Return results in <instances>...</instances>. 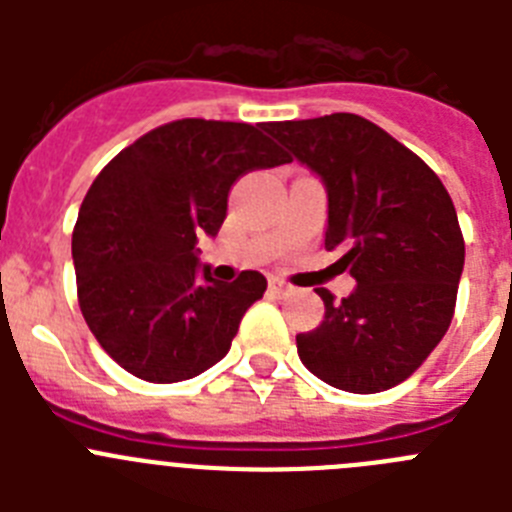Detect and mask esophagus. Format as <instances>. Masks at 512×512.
<instances>
[{
	"instance_id": "obj_1",
	"label": "esophagus",
	"mask_w": 512,
	"mask_h": 512,
	"mask_svg": "<svg viewBox=\"0 0 512 512\" xmlns=\"http://www.w3.org/2000/svg\"><path fill=\"white\" fill-rule=\"evenodd\" d=\"M269 292H271V295L284 297V295H289V292H292V287H289V284L284 282V279L271 277V279H269Z\"/></svg>"
}]
</instances>
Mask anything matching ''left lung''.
Returning <instances> with one entry per match:
<instances>
[{
    "label": "left lung",
    "mask_w": 512,
    "mask_h": 512,
    "mask_svg": "<svg viewBox=\"0 0 512 512\" xmlns=\"http://www.w3.org/2000/svg\"><path fill=\"white\" fill-rule=\"evenodd\" d=\"M328 192L325 248L341 251L356 289L297 336L302 364L330 387L374 395L405 382L431 356L456 307L464 238L454 202L431 166L379 125L351 112L266 122Z\"/></svg>",
    "instance_id": "1"
}]
</instances>
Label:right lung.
Listing matches in <instances>:
<instances>
[{
	"instance_id": "obj_1",
	"label": "right lung",
	"mask_w": 512,
	"mask_h": 512,
	"mask_svg": "<svg viewBox=\"0 0 512 512\" xmlns=\"http://www.w3.org/2000/svg\"><path fill=\"white\" fill-rule=\"evenodd\" d=\"M287 164L264 122H166L122 148L81 202L71 253L81 315L99 346L133 377L182 382L230 351L266 279L215 282L197 259L217 235L243 174Z\"/></svg>"
}]
</instances>
